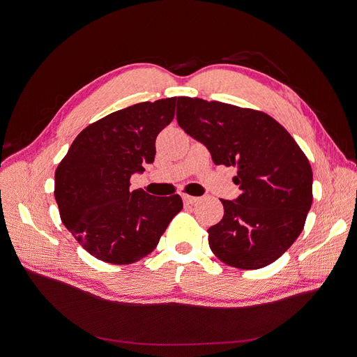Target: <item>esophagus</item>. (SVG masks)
Masks as SVG:
<instances>
[{"label":"esophagus","instance_id":"esophagus-1","mask_svg":"<svg viewBox=\"0 0 357 357\" xmlns=\"http://www.w3.org/2000/svg\"><path fill=\"white\" fill-rule=\"evenodd\" d=\"M182 199H183V202H185V204H191V205L199 201V198H198V197H192V195H186V194H183V195H182Z\"/></svg>","mask_w":357,"mask_h":357}]
</instances>
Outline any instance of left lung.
<instances>
[{"label": "left lung", "mask_w": 357, "mask_h": 357, "mask_svg": "<svg viewBox=\"0 0 357 357\" xmlns=\"http://www.w3.org/2000/svg\"><path fill=\"white\" fill-rule=\"evenodd\" d=\"M176 120L215 165L236 166L241 194L221 199L224 215L208 229L213 253L238 269H260L301 234L312 204V171L288 131L261 111L178 97Z\"/></svg>", "instance_id": "8db88e82"}]
</instances>
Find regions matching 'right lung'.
<instances>
[{"label":"right lung","mask_w":357,"mask_h":357,"mask_svg":"<svg viewBox=\"0 0 357 357\" xmlns=\"http://www.w3.org/2000/svg\"><path fill=\"white\" fill-rule=\"evenodd\" d=\"M176 97L119 109L84 128L54 172L65 227L93 257L128 265L152 253L182 210L179 195L130 190L153 163L156 137L175 117Z\"/></svg>","instance_id":"add662e5"}]
</instances>
